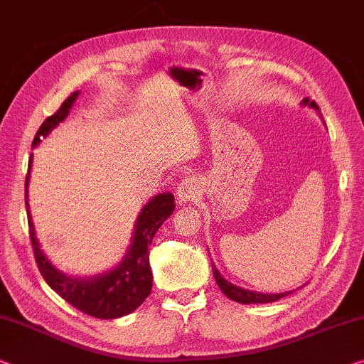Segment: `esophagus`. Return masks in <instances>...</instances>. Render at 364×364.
Returning <instances> with one entry per match:
<instances>
[{
  "instance_id": "1",
  "label": "esophagus",
  "mask_w": 364,
  "mask_h": 364,
  "mask_svg": "<svg viewBox=\"0 0 364 364\" xmlns=\"http://www.w3.org/2000/svg\"><path fill=\"white\" fill-rule=\"evenodd\" d=\"M197 195H198V183L193 177H186L177 186L176 198H177L178 205L188 203V201H192L195 197H197Z\"/></svg>"
}]
</instances>
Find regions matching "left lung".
<instances>
[{
    "label": "left lung",
    "instance_id": "1",
    "mask_svg": "<svg viewBox=\"0 0 364 364\" xmlns=\"http://www.w3.org/2000/svg\"><path fill=\"white\" fill-rule=\"evenodd\" d=\"M301 105H307V107L314 109L318 112L317 104L314 100H309V99H303L301 100ZM322 119V115H321ZM211 270H213V277L216 279L218 287L223 293H225L229 299L236 301V303H242V304H265V303H273V301H278L282 299L283 296L289 294L291 291H284V293H257V291H250V289H245V288H240L236 287V284L228 282V279L221 275L220 272H218V268L215 267L213 262H211Z\"/></svg>",
    "mask_w": 364,
    "mask_h": 364
}]
</instances>
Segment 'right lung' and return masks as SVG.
<instances>
[{"mask_svg": "<svg viewBox=\"0 0 364 364\" xmlns=\"http://www.w3.org/2000/svg\"><path fill=\"white\" fill-rule=\"evenodd\" d=\"M80 91L61 104V107L38 128L32 148H36L42 138H47L53 128H57L70 114V109L76 102ZM32 158H29V169L26 177V208L29 232L33 247V255L43 279L60 294L66 303L77 311L97 318H119L128 316L143 304L153 288V273L149 268V245L161 225L174 213V195L169 192L154 195L146 205L139 210L133 225L132 242L119 264L110 270L91 277H71L58 270L43 254L36 236V228L29 211V181L32 169Z\"/></svg>", "mask_w": 364, "mask_h": 364, "instance_id": "1", "label": "right lung"}]
</instances>
